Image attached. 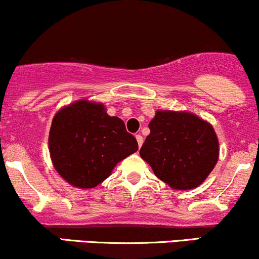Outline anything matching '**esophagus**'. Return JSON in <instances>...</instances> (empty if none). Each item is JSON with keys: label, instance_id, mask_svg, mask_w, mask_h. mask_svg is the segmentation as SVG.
I'll return each instance as SVG.
<instances>
[{"label": "esophagus", "instance_id": "obj_1", "mask_svg": "<svg viewBox=\"0 0 259 259\" xmlns=\"http://www.w3.org/2000/svg\"><path fill=\"white\" fill-rule=\"evenodd\" d=\"M135 138H137V140H138V144H139V146H141L143 145V137H141L140 134H138V135H135Z\"/></svg>", "mask_w": 259, "mask_h": 259}]
</instances>
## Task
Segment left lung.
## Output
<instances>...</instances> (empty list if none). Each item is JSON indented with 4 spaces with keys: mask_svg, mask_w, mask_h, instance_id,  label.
Listing matches in <instances>:
<instances>
[{
    "mask_svg": "<svg viewBox=\"0 0 259 259\" xmlns=\"http://www.w3.org/2000/svg\"><path fill=\"white\" fill-rule=\"evenodd\" d=\"M140 156L176 190L202 184L219 159V140L208 122L191 113L156 111Z\"/></svg>",
    "mask_w": 259,
    "mask_h": 259,
    "instance_id": "obj_1",
    "label": "left lung"
}]
</instances>
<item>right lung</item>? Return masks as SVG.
Masks as SVG:
<instances>
[{"mask_svg":"<svg viewBox=\"0 0 259 259\" xmlns=\"http://www.w3.org/2000/svg\"><path fill=\"white\" fill-rule=\"evenodd\" d=\"M54 167L70 185L92 189L110 175L115 165L138 150V141L104 105L79 100L56 114L50 132Z\"/></svg>","mask_w":259,"mask_h":259,"instance_id":"obj_1","label":"right lung"}]
</instances>
